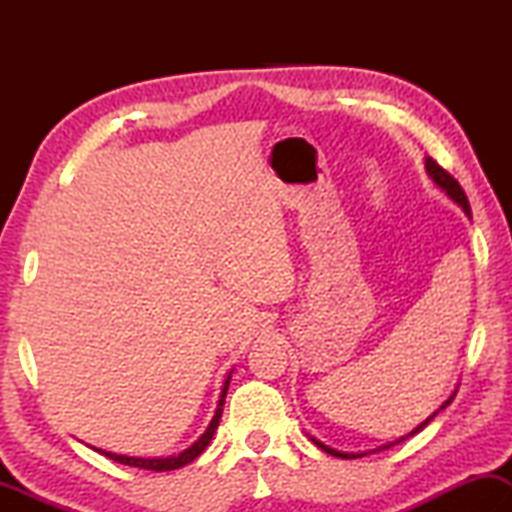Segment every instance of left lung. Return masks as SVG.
Here are the masks:
<instances>
[{"instance_id":"8db88e82","label":"left lung","mask_w":512,"mask_h":512,"mask_svg":"<svg viewBox=\"0 0 512 512\" xmlns=\"http://www.w3.org/2000/svg\"><path fill=\"white\" fill-rule=\"evenodd\" d=\"M424 167H427V173H429V178L433 180V183H436L440 189H443V192L452 198V201L456 203V205H461L463 207V212L470 216L472 219V210H470V201H467V196H465V192H463V187L458 185V180L454 178V176H449V173L440 167V164L436 162V160H431V158H427L424 160ZM454 397H456V391L449 395V400L447 402H443V406H440L438 411H433L427 420L424 422H420L418 427H415L411 433H406V436H402L400 440H395V443H391V445H397V443H402V440H406L409 436H415V433L418 431H422L424 427H427V424L436 418V415L443 411V409H447L449 404L454 402ZM311 443H314L316 447H320L323 449V452H327V454H332V456H339V458H361V456H366V452H361V454H348V452H336V449H332V447H327L325 443H320V440H316V438H311ZM391 445H384V447H379V449H386V447H391ZM379 449H372V452H379Z\"/></svg>"}]
</instances>
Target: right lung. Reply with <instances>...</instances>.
I'll use <instances>...</instances> for the list:
<instances>
[{
    "label": "right lung",
    "instance_id": "1",
    "mask_svg": "<svg viewBox=\"0 0 512 512\" xmlns=\"http://www.w3.org/2000/svg\"><path fill=\"white\" fill-rule=\"evenodd\" d=\"M228 386H230V375L225 379L223 384V391L219 397V404H216V413L212 422L207 424L205 433H201V438L196 440L192 447H187L185 452H180L178 456H167V458H137V456H124V454H112V452H103V449H97L99 454L108 456L110 461H117L121 465H131V467H140V470H153V472H169V470H178V467H183L187 463H192L196 456L203 454V449L210 445V440L214 436L216 427H219V420H221V413H223V404H225V393H228Z\"/></svg>",
    "mask_w": 512,
    "mask_h": 512
}]
</instances>
